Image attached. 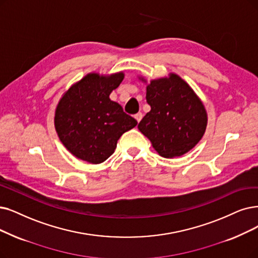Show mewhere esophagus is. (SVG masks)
Returning <instances> with one entry per match:
<instances>
[{
  "label": "esophagus",
  "mask_w": 258,
  "mask_h": 258,
  "mask_svg": "<svg viewBox=\"0 0 258 258\" xmlns=\"http://www.w3.org/2000/svg\"><path fill=\"white\" fill-rule=\"evenodd\" d=\"M142 117H143V114L141 112H139V113H137V114L135 115V118L138 120V122H140L141 121V119H142Z\"/></svg>",
  "instance_id": "obj_1"
}]
</instances>
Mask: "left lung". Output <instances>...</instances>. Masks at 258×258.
<instances>
[{
	"label": "left lung",
	"mask_w": 258,
	"mask_h": 258,
	"mask_svg": "<svg viewBox=\"0 0 258 258\" xmlns=\"http://www.w3.org/2000/svg\"><path fill=\"white\" fill-rule=\"evenodd\" d=\"M146 100L151 110L138 128L160 156L180 157L197 145L207 128V111L182 78L170 74L169 78L152 80Z\"/></svg>",
	"instance_id": "obj_1"
}]
</instances>
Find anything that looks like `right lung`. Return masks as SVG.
Returning a JSON list of instances; mask_svg holds the SVG:
<instances>
[{"label": "right lung", "instance_id": "1", "mask_svg": "<svg viewBox=\"0 0 258 258\" xmlns=\"http://www.w3.org/2000/svg\"><path fill=\"white\" fill-rule=\"evenodd\" d=\"M122 79V73L88 74L60 99L55 128L60 141L76 158L102 163L114 152L122 133L138 125L119 104L109 98Z\"/></svg>", "mask_w": 258, "mask_h": 258}]
</instances>
